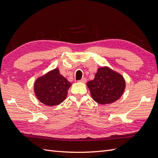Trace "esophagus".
I'll use <instances>...</instances> for the list:
<instances>
[{"label": "esophagus", "mask_w": 158, "mask_h": 158, "mask_svg": "<svg viewBox=\"0 0 158 158\" xmlns=\"http://www.w3.org/2000/svg\"><path fill=\"white\" fill-rule=\"evenodd\" d=\"M79 82H82V83H85L87 82V79H86V78H83L81 79L80 80H79Z\"/></svg>", "instance_id": "obj_1"}]
</instances>
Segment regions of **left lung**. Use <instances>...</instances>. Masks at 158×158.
<instances>
[{
  "mask_svg": "<svg viewBox=\"0 0 158 158\" xmlns=\"http://www.w3.org/2000/svg\"><path fill=\"white\" fill-rule=\"evenodd\" d=\"M91 95L98 103L105 105L116 102L126 87L123 76L107 66L99 68L93 80L87 83Z\"/></svg>",
  "mask_w": 158,
  "mask_h": 158,
  "instance_id": "obj_1",
  "label": "left lung"
}]
</instances>
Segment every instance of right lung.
Segmentation results:
<instances>
[{"label":"right lung","mask_w":158,"mask_h":158,"mask_svg":"<svg viewBox=\"0 0 158 158\" xmlns=\"http://www.w3.org/2000/svg\"><path fill=\"white\" fill-rule=\"evenodd\" d=\"M71 85L59 69H55L35 80L34 92L42 103L51 107L58 106L64 101Z\"/></svg>","instance_id":"1"}]
</instances>
